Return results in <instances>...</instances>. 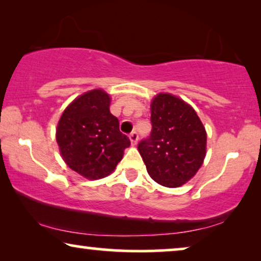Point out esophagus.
I'll return each instance as SVG.
<instances>
[{
    "instance_id": "esophagus-1",
    "label": "esophagus",
    "mask_w": 261,
    "mask_h": 261,
    "mask_svg": "<svg viewBox=\"0 0 261 261\" xmlns=\"http://www.w3.org/2000/svg\"><path fill=\"white\" fill-rule=\"evenodd\" d=\"M130 141H131V144L133 145H136L137 142H138V134L136 133V131H134V133L130 134Z\"/></svg>"
}]
</instances>
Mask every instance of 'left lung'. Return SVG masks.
I'll return each instance as SVG.
<instances>
[{
	"label": "left lung",
	"mask_w": 261,
	"mask_h": 261,
	"mask_svg": "<svg viewBox=\"0 0 261 261\" xmlns=\"http://www.w3.org/2000/svg\"><path fill=\"white\" fill-rule=\"evenodd\" d=\"M150 111V137L138 144L148 174L162 186L185 185L205 159V126L190 103L171 93L156 94Z\"/></svg>",
	"instance_id": "obj_1"
}]
</instances>
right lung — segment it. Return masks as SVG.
<instances>
[{
    "label": "right lung",
    "mask_w": 261,
    "mask_h": 261,
    "mask_svg": "<svg viewBox=\"0 0 261 261\" xmlns=\"http://www.w3.org/2000/svg\"><path fill=\"white\" fill-rule=\"evenodd\" d=\"M111 95L92 89L72 100L62 113L56 141L63 161L83 178L110 175L121 161L130 140L119 131V120L110 112Z\"/></svg>",
    "instance_id": "add662e5"
}]
</instances>
